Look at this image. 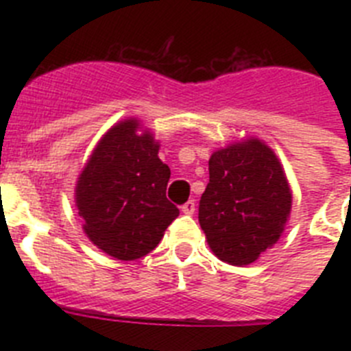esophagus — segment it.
<instances>
[{
  "label": "esophagus",
  "mask_w": 351,
  "mask_h": 351,
  "mask_svg": "<svg viewBox=\"0 0 351 351\" xmlns=\"http://www.w3.org/2000/svg\"><path fill=\"white\" fill-rule=\"evenodd\" d=\"M181 210L184 214H193L195 213V200H188L186 204H182Z\"/></svg>",
  "instance_id": "34e87169"
}]
</instances>
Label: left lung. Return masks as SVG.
Masks as SVG:
<instances>
[{
	"label": "left lung",
	"instance_id": "8db88e82",
	"mask_svg": "<svg viewBox=\"0 0 351 351\" xmlns=\"http://www.w3.org/2000/svg\"><path fill=\"white\" fill-rule=\"evenodd\" d=\"M290 210L283 165L265 142L251 137L210 154L198 221L221 262L241 267L258 260L280 241Z\"/></svg>",
	"mask_w": 351,
	"mask_h": 351
}]
</instances>
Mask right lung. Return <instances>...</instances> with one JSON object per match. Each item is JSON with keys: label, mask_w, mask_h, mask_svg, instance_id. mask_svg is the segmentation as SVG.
Segmentation results:
<instances>
[{"label": "right lung", "mask_w": 351, "mask_h": 351, "mask_svg": "<svg viewBox=\"0 0 351 351\" xmlns=\"http://www.w3.org/2000/svg\"><path fill=\"white\" fill-rule=\"evenodd\" d=\"M158 151L160 142L137 117L117 121L77 178L84 234L112 258L128 262L151 253L179 216L165 195L170 169Z\"/></svg>", "instance_id": "add662e5"}]
</instances>
